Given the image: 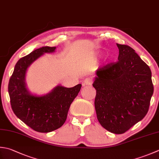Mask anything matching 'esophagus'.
<instances>
[{
  "instance_id": "34e87169",
  "label": "esophagus",
  "mask_w": 159,
  "mask_h": 159,
  "mask_svg": "<svg viewBox=\"0 0 159 159\" xmlns=\"http://www.w3.org/2000/svg\"><path fill=\"white\" fill-rule=\"evenodd\" d=\"M92 84V80L90 79V78H86L85 80H83V85L86 86V85H91Z\"/></svg>"
}]
</instances>
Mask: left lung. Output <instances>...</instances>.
Returning a JSON list of instances; mask_svg holds the SVG:
<instances>
[{"instance_id": "1", "label": "left lung", "mask_w": 159, "mask_h": 159, "mask_svg": "<svg viewBox=\"0 0 159 159\" xmlns=\"http://www.w3.org/2000/svg\"><path fill=\"white\" fill-rule=\"evenodd\" d=\"M118 61L96 71L93 87L98 122L111 133L123 134L147 114L154 92L148 65L131 47L117 43Z\"/></svg>"}]
</instances>
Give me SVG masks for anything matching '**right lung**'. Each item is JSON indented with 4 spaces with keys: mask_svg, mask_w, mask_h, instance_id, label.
<instances>
[{
    "mask_svg": "<svg viewBox=\"0 0 159 159\" xmlns=\"http://www.w3.org/2000/svg\"><path fill=\"white\" fill-rule=\"evenodd\" d=\"M55 49L56 47H42L19 59L8 85L11 106L16 116L32 129L42 133L52 132L63 125L70 105L81 88V84L70 88L58 85L40 96L28 91L25 83L28 67L40 56Z\"/></svg>",
    "mask_w": 159,
    "mask_h": 159,
    "instance_id": "add662e5",
    "label": "right lung"
}]
</instances>
